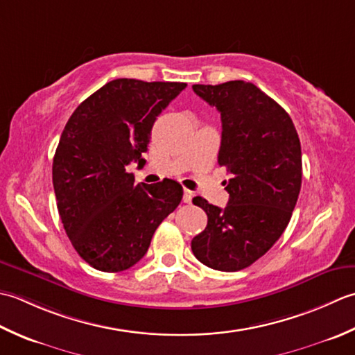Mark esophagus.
I'll use <instances>...</instances> for the list:
<instances>
[{
  "label": "esophagus",
  "mask_w": 355,
  "mask_h": 355,
  "mask_svg": "<svg viewBox=\"0 0 355 355\" xmlns=\"http://www.w3.org/2000/svg\"><path fill=\"white\" fill-rule=\"evenodd\" d=\"M191 199H193V193L190 190H184L182 200L185 202V204H191Z\"/></svg>",
  "instance_id": "1"
}]
</instances>
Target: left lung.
<instances>
[{
  "label": "left lung",
  "mask_w": 355,
  "mask_h": 355,
  "mask_svg": "<svg viewBox=\"0 0 355 355\" xmlns=\"http://www.w3.org/2000/svg\"><path fill=\"white\" fill-rule=\"evenodd\" d=\"M193 90L222 119L218 162L227 168L225 208L196 196L208 216L191 250L199 262L239 271L262 257L291 219L302 185V148L289 114L276 101L245 81L194 84Z\"/></svg>",
  "instance_id": "8db88e82"
}]
</instances>
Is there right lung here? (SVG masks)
Wrapping results in <instances>:
<instances>
[{
	"mask_svg": "<svg viewBox=\"0 0 355 355\" xmlns=\"http://www.w3.org/2000/svg\"><path fill=\"white\" fill-rule=\"evenodd\" d=\"M185 83L119 78L83 101L67 121L53 157V188L64 230L95 270L124 271L146 256L161 222L176 209V180L135 184L159 114Z\"/></svg>",
	"mask_w": 355,
	"mask_h": 355,
	"instance_id": "obj_1",
	"label": "right lung"
}]
</instances>
